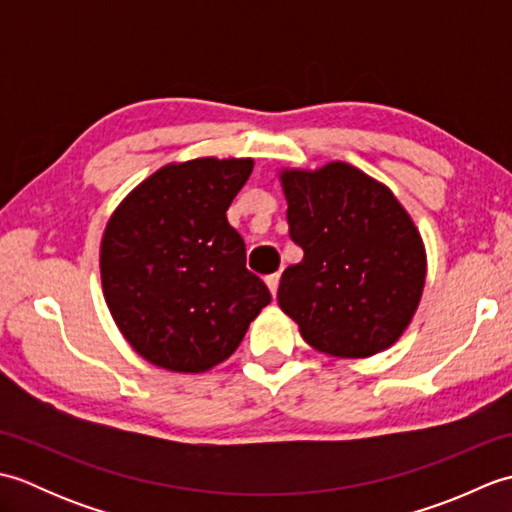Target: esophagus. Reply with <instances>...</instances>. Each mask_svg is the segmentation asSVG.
I'll return each instance as SVG.
<instances>
[{"label": "esophagus", "instance_id": "1", "mask_svg": "<svg viewBox=\"0 0 512 512\" xmlns=\"http://www.w3.org/2000/svg\"><path fill=\"white\" fill-rule=\"evenodd\" d=\"M266 286H268V290H270V295H277V288H279V273H275V275H268L266 277Z\"/></svg>", "mask_w": 512, "mask_h": 512}]
</instances>
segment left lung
<instances>
[{"instance_id": "left-lung-1", "label": "left lung", "mask_w": 512, "mask_h": 512, "mask_svg": "<svg viewBox=\"0 0 512 512\" xmlns=\"http://www.w3.org/2000/svg\"><path fill=\"white\" fill-rule=\"evenodd\" d=\"M292 242L303 259L281 275L279 308L303 341L339 358L394 345L418 310L427 253L385 184L347 162L279 173Z\"/></svg>"}]
</instances>
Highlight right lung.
<instances>
[{"instance_id": "add662e5", "label": "right lung", "mask_w": 512, "mask_h": 512, "mask_svg": "<svg viewBox=\"0 0 512 512\" xmlns=\"http://www.w3.org/2000/svg\"><path fill=\"white\" fill-rule=\"evenodd\" d=\"M250 158H195L151 173L118 204L101 242L103 295L118 330L151 365L202 374L226 361L270 292L246 270L226 211Z\"/></svg>"}]
</instances>
